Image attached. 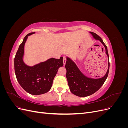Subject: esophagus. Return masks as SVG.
I'll use <instances>...</instances> for the list:
<instances>
[{"label":"esophagus","instance_id":"obj_1","mask_svg":"<svg viewBox=\"0 0 128 128\" xmlns=\"http://www.w3.org/2000/svg\"><path fill=\"white\" fill-rule=\"evenodd\" d=\"M63 62H64V64L65 65L66 62V56L63 57Z\"/></svg>","mask_w":128,"mask_h":128}]
</instances>
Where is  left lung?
I'll return each instance as SVG.
<instances>
[{"mask_svg": "<svg viewBox=\"0 0 128 128\" xmlns=\"http://www.w3.org/2000/svg\"><path fill=\"white\" fill-rule=\"evenodd\" d=\"M96 40H99L106 49V53L109 59L107 46L104 43L102 38L96 34L90 32ZM67 70L66 77L68 86L72 94L78 96H86L94 94L102 87L107 78L110 69V61H108V68L106 75L100 78L93 79L85 76L77 68L75 64L67 58L65 65Z\"/></svg>", "mask_w": 128, "mask_h": 128, "instance_id": "left-lung-1", "label": "left lung"}]
</instances>
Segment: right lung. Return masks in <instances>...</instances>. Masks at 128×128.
I'll use <instances>...</instances> for the list:
<instances>
[{
  "label": "right lung",
  "instance_id": "1",
  "mask_svg": "<svg viewBox=\"0 0 128 128\" xmlns=\"http://www.w3.org/2000/svg\"><path fill=\"white\" fill-rule=\"evenodd\" d=\"M34 33L26 34L19 46L14 58V70L21 87L30 94L39 95L45 94L51 89L58 69L64 65L63 57L60 59L51 58L32 67L26 65L22 60L24 46L28 36Z\"/></svg>",
  "mask_w": 128,
  "mask_h": 128
}]
</instances>
